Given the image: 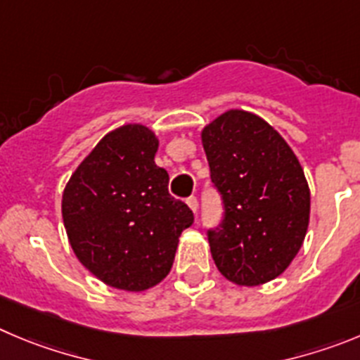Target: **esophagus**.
<instances>
[{
	"mask_svg": "<svg viewBox=\"0 0 360 360\" xmlns=\"http://www.w3.org/2000/svg\"><path fill=\"white\" fill-rule=\"evenodd\" d=\"M186 204L190 206V210L193 211V213H197V210H199V200H197V197H188L186 199Z\"/></svg>",
	"mask_w": 360,
	"mask_h": 360,
	"instance_id": "obj_1",
	"label": "esophagus"
}]
</instances>
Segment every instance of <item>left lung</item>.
Instances as JSON below:
<instances>
[{
    "mask_svg": "<svg viewBox=\"0 0 360 360\" xmlns=\"http://www.w3.org/2000/svg\"><path fill=\"white\" fill-rule=\"evenodd\" d=\"M211 181L224 200L207 231L220 274L238 286L274 281L304 243L311 191L288 142L261 117L229 110L200 133Z\"/></svg>",
    "mask_w": 360,
    "mask_h": 360,
    "instance_id": "1",
    "label": "left lung"
}]
</instances>
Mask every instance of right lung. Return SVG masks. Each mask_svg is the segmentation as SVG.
<instances>
[{
  "label": "right lung",
  "mask_w": 360,
  "mask_h": 360,
  "mask_svg": "<svg viewBox=\"0 0 360 360\" xmlns=\"http://www.w3.org/2000/svg\"><path fill=\"white\" fill-rule=\"evenodd\" d=\"M160 142L142 124L103 136L74 170L62 217L79 263L124 291H146L172 268L193 213L169 193V174L154 163Z\"/></svg>",
  "instance_id": "obj_1"
}]
</instances>
